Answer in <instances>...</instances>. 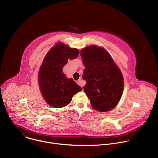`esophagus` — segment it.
<instances>
[{
  "mask_svg": "<svg viewBox=\"0 0 158 158\" xmlns=\"http://www.w3.org/2000/svg\"><path fill=\"white\" fill-rule=\"evenodd\" d=\"M77 84L79 85L81 87H82V86H83V83H82V81H81V79L78 80V81H77Z\"/></svg>",
  "mask_w": 158,
  "mask_h": 158,
  "instance_id": "esophagus-1",
  "label": "esophagus"
}]
</instances>
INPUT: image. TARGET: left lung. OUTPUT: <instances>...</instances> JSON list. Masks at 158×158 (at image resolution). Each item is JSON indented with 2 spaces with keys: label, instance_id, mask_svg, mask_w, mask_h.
Wrapping results in <instances>:
<instances>
[{
  "label": "left lung",
  "instance_id": "1",
  "mask_svg": "<svg viewBox=\"0 0 158 158\" xmlns=\"http://www.w3.org/2000/svg\"><path fill=\"white\" fill-rule=\"evenodd\" d=\"M85 66L82 77L86 81L84 91L92 107L99 112L113 109L123 92L124 78L109 53L96 45L87 46L80 52Z\"/></svg>",
  "mask_w": 158,
  "mask_h": 158
}]
</instances>
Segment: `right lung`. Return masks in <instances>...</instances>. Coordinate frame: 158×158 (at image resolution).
I'll return each mask as SVG.
<instances>
[{"instance_id": "1", "label": "right lung", "mask_w": 158, "mask_h": 158, "mask_svg": "<svg viewBox=\"0 0 158 158\" xmlns=\"http://www.w3.org/2000/svg\"><path fill=\"white\" fill-rule=\"evenodd\" d=\"M79 53L77 49L59 42L44 57L39 71L38 83L44 99L50 106H66L73 96L82 90L72 78H67L62 72L68 59L77 58Z\"/></svg>"}]
</instances>
